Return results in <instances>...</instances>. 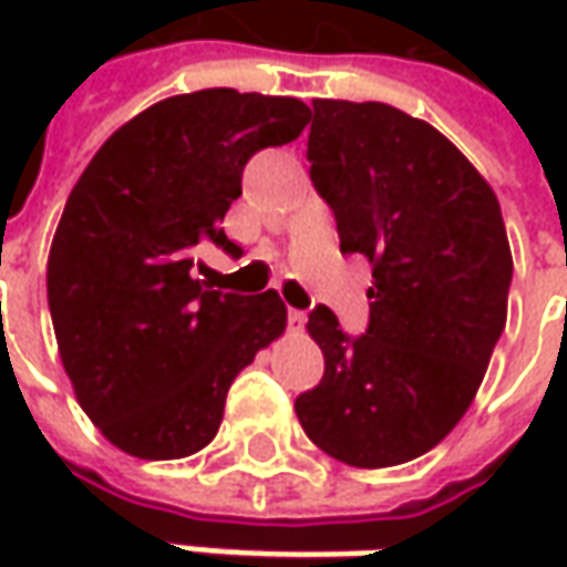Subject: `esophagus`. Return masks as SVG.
<instances>
[{
  "label": "esophagus",
  "instance_id": "1",
  "mask_svg": "<svg viewBox=\"0 0 567 567\" xmlns=\"http://www.w3.org/2000/svg\"><path fill=\"white\" fill-rule=\"evenodd\" d=\"M287 328H290L293 334H299V331L306 328V312H299V309H290V312H287Z\"/></svg>",
  "mask_w": 567,
  "mask_h": 567
}]
</instances>
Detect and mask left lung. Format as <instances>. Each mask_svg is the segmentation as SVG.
I'll list each match as a JSON object with an SVG mask.
<instances>
[{
	"mask_svg": "<svg viewBox=\"0 0 567 567\" xmlns=\"http://www.w3.org/2000/svg\"><path fill=\"white\" fill-rule=\"evenodd\" d=\"M309 161L340 251L372 265L369 328L318 306L324 379L296 416L350 467H394L439 445L480 391L505 331L512 246L476 166L429 122L388 103L312 100Z\"/></svg>",
	"mask_w": 567,
	"mask_h": 567,
	"instance_id": "8db88e82",
	"label": "left lung"
}]
</instances>
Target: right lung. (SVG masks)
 I'll list each match as a JSON object with an SVG mask.
<instances>
[{"instance_id":"obj_1","label":"right lung","mask_w":567,"mask_h":567,"mask_svg":"<svg viewBox=\"0 0 567 567\" xmlns=\"http://www.w3.org/2000/svg\"><path fill=\"white\" fill-rule=\"evenodd\" d=\"M309 120L302 100L233 87L166 97L116 128L72 188L47 261L50 316L81 410L125 454L202 451L233 379L284 334L280 296L210 290L195 258L205 243L243 251L220 227L243 166Z\"/></svg>"}]
</instances>
